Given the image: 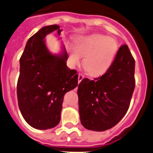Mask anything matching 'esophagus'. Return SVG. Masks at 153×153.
I'll list each match as a JSON object with an SVG mask.
<instances>
[{
  "mask_svg": "<svg viewBox=\"0 0 153 153\" xmlns=\"http://www.w3.org/2000/svg\"><path fill=\"white\" fill-rule=\"evenodd\" d=\"M83 78H84V76L82 75V74H79V75H78V82H80L82 80V79H83Z\"/></svg>",
  "mask_w": 153,
  "mask_h": 153,
  "instance_id": "esophagus-1",
  "label": "esophagus"
}]
</instances>
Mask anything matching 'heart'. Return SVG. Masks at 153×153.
Wrapping results in <instances>:
<instances>
[{
  "label": "heart",
  "mask_w": 153,
  "mask_h": 153,
  "mask_svg": "<svg viewBox=\"0 0 153 153\" xmlns=\"http://www.w3.org/2000/svg\"><path fill=\"white\" fill-rule=\"evenodd\" d=\"M118 52L115 39L100 34L81 36L74 40V47L70 46V63L77 65L83 58V65L89 75L97 76L107 72Z\"/></svg>",
  "instance_id": "b5f03b06"
}]
</instances>
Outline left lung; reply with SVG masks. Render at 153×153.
<instances>
[{
  "instance_id": "left-lung-1",
  "label": "left lung",
  "mask_w": 153,
  "mask_h": 153,
  "mask_svg": "<svg viewBox=\"0 0 153 153\" xmlns=\"http://www.w3.org/2000/svg\"><path fill=\"white\" fill-rule=\"evenodd\" d=\"M135 61L127 45L118 50L107 72L78 85L79 113L88 130L104 131L116 126L128 110L135 87Z\"/></svg>"
}]
</instances>
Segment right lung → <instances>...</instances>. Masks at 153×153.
Listing matches in <instances>:
<instances>
[{
	"mask_svg": "<svg viewBox=\"0 0 153 153\" xmlns=\"http://www.w3.org/2000/svg\"><path fill=\"white\" fill-rule=\"evenodd\" d=\"M55 30L59 36L62 30L57 25L40 28L28 39L19 60V107L26 123L39 130L59 124L65 93L78 85L77 72L67 66L65 46L59 54L46 46L45 37Z\"/></svg>",
	"mask_w": 153,
	"mask_h": 153,
	"instance_id": "add662e5",
	"label": "right lung"
}]
</instances>
